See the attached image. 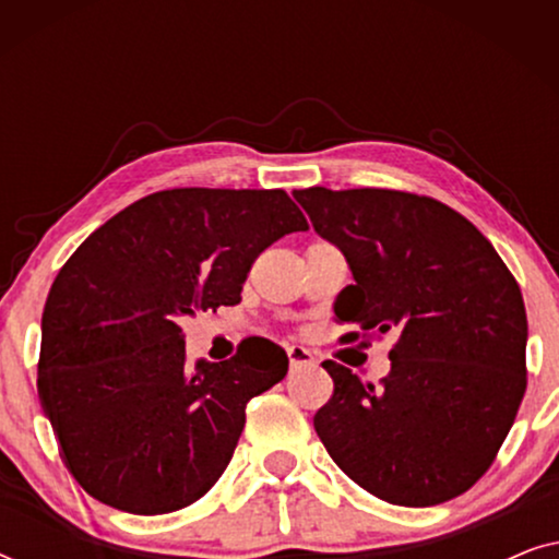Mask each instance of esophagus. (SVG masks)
Here are the masks:
<instances>
[{"label":"esophagus","instance_id":"obj_1","mask_svg":"<svg viewBox=\"0 0 559 559\" xmlns=\"http://www.w3.org/2000/svg\"><path fill=\"white\" fill-rule=\"evenodd\" d=\"M287 356H289V366H293V369L316 364V356H312V350H308L305 346H287Z\"/></svg>","mask_w":559,"mask_h":559}]
</instances>
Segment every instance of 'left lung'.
<instances>
[{"label":"left lung","instance_id":"left-lung-1","mask_svg":"<svg viewBox=\"0 0 559 559\" xmlns=\"http://www.w3.org/2000/svg\"><path fill=\"white\" fill-rule=\"evenodd\" d=\"M354 285L335 318L396 333L379 386L325 361L333 396L318 438L335 465L396 507H435L476 484L526 389L522 289L491 241L445 203L400 190H295ZM354 335V333H350Z\"/></svg>","mask_w":559,"mask_h":559}]
</instances>
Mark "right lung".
I'll list each match as a JSON object with an SVG mask.
<instances>
[{"label":"right lung","instance_id":"add662e5","mask_svg":"<svg viewBox=\"0 0 559 559\" xmlns=\"http://www.w3.org/2000/svg\"><path fill=\"white\" fill-rule=\"evenodd\" d=\"M308 231L285 190H159L96 228L52 282L37 394L83 491L129 514L201 499L231 461L251 396L287 354L247 338L186 366L180 320L241 300L254 259Z\"/></svg>","mask_w":559,"mask_h":559}]
</instances>
